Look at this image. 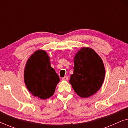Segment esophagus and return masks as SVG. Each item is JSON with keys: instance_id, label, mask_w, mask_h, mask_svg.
<instances>
[{"instance_id": "obj_1", "label": "esophagus", "mask_w": 128, "mask_h": 128, "mask_svg": "<svg viewBox=\"0 0 128 128\" xmlns=\"http://www.w3.org/2000/svg\"><path fill=\"white\" fill-rule=\"evenodd\" d=\"M62 79L63 80H68V76H65V77L62 78Z\"/></svg>"}]
</instances>
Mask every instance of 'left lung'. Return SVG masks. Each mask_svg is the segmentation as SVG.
Masks as SVG:
<instances>
[{
	"label": "left lung",
	"mask_w": 128,
	"mask_h": 128,
	"mask_svg": "<svg viewBox=\"0 0 128 128\" xmlns=\"http://www.w3.org/2000/svg\"><path fill=\"white\" fill-rule=\"evenodd\" d=\"M104 75V65L98 54L92 49L82 48L74 58L70 83L79 96L88 98L100 90Z\"/></svg>",
	"instance_id": "8db88e82"
}]
</instances>
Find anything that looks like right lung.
<instances>
[{
  "label": "right lung",
  "mask_w": 128,
  "mask_h": 128,
  "mask_svg": "<svg viewBox=\"0 0 128 128\" xmlns=\"http://www.w3.org/2000/svg\"><path fill=\"white\" fill-rule=\"evenodd\" d=\"M24 83L34 96L45 100L54 94L60 79L50 66L49 57L44 50L36 51L26 62Z\"/></svg>",
  "instance_id": "add662e5"
}]
</instances>
